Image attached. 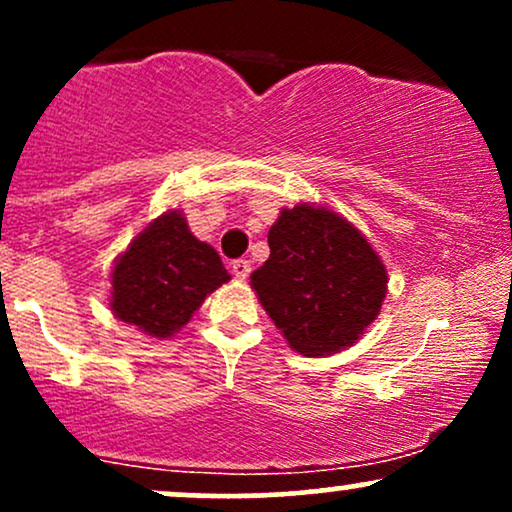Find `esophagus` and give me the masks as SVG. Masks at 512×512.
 I'll list each match as a JSON object with an SVG mask.
<instances>
[{"instance_id": "1", "label": "esophagus", "mask_w": 512, "mask_h": 512, "mask_svg": "<svg viewBox=\"0 0 512 512\" xmlns=\"http://www.w3.org/2000/svg\"><path fill=\"white\" fill-rule=\"evenodd\" d=\"M250 262L248 260H236L233 262V274L238 276V279H248L250 276Z\"/></svg>"}]
</instances>
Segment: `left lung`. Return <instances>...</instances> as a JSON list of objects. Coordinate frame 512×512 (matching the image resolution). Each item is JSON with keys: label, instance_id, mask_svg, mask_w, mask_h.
Segmentation results:
<instances>
[{"label": "left lung", "instance_id": "obj_1", "mask_svg": "<svg viewBox=\"0 0 512 512\" xmlns=\"http://www.w3.org/2000/svg\"><path fill=\"white\" fill-rule=\"evenodd\" d=\"M269 260L250 284L293 351L339 354L383 308L387 272L354 223L325 207L281 209L269 228Z\"/></svg>", "mask_w": 512, "mask_h": 512}]
</instances>
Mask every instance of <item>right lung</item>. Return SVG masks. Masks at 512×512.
Here are the masks:
<instances>
[{"mask_svg":"<svg viewBox=\"0 0 512 512\" xmlns=\"http://www.w3.org/2000/svg\"><path fill=\"white\" fill-rule=\"evenodd\" d=\"M228 279L219 252L192 236L178 209L166 211L115 260L110 310L139 332L166 339Z\"/></svg>","mask_w":512,"mask_h":512,"instance_id":"right-lung-1","label":"right lung"}]
</instances>
